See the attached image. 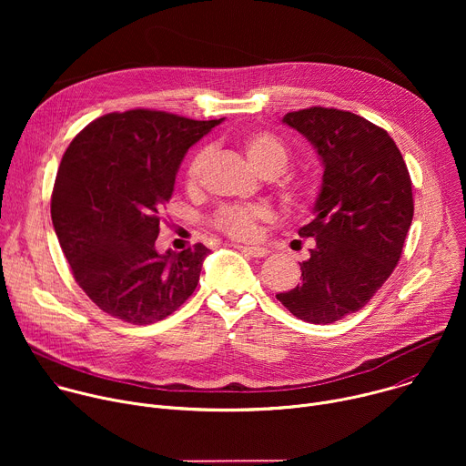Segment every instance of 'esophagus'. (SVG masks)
Masks as SVG:
<instances>
[{
    "mask_svg": "<svg viewBox=\"0 0 466 466\" xmlns=\"http://www.w3.org/2000/svg\"><path fill=\"white\" fill-rule=\"evenodd\" d=\"M236 248H239L241 252H247L248 256H252V258H265L269 254V248H265V247H248V245H234Z\"/></svg>",
    "mask_w": 466,
    "mask_h": 466,
    "instance_id": "34e87169",
    "label": "esophagus"
}]
</instances>
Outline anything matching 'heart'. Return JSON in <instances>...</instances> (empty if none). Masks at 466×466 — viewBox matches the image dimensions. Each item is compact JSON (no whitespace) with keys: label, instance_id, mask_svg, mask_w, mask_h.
Segmentation results:
<instances>
[{"label":"heart","instance_id":"heart-1","mask_svg":"<svg viewBox=\"0 0 466 466\" xmlns=\"http://www.w3.org/2000/svg\"><path fill=\"white\" fill-rule=\"evenodd\" d=\"M241 149L250 162V166L263 177L280 175L289 160L286 144L268 130H252L241 140ZM210 158V149L201 147L187 160L184 180L186 186L193 187L201 180V175ZM273 218L268 207H223L214 216V225L218 230L225 232L234 239H250L256 236L258 223L269 221Z\"/></svg>","mask_w":466,"mask_h":466}]
</instances>
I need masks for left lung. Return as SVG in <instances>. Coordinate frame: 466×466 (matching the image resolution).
<instances>
[{"label": "left lung", "mask_w": 466, "mask_h": 466, "mask_svg": "<svg viewBox=\"0 0 466 466\" xmlns=\"http://www.w3.org/2000/svg\"><path fill=\"white\" fill-rule=\"evenodd\" d=\"M313 146L324 173L302 284L277 299L299 319L328 324L361 309L394 271L413 221L408 166L387 130L365 117L311 106L282 119Z\"/></svg>", "instance_id": "obj_1"}]
</instances>
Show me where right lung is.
I'll return each mask as SVG.
<instances>
[{"mask_svg": "<svg viewBox=\"0 0 466 466\" xmlns=\"http://www.w3.org/2000/svg\"><path fill=\"white\" fill-rule=\"evenodd\" d=\"M223 119L112 112L86 125L66 149L51 219L76 282L105 313L151 324L195 291L210 250L197 243L160 254L155 241L184 155Z\"/></svg>", "mask_w": 466, "mask_h": 466, "instance_id": "1", "label": "right lung"}]
</instances>
